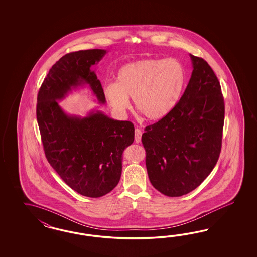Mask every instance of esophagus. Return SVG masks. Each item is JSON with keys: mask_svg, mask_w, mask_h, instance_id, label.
Here are the masks:
<instances>
[{"mask_svg": "<svg viewBox=\"0 0 257 257\" xmlns=\"http://www.w3.org/2000/svg\"><path fill=\"white\" fill-rule=\"evenodd\" d=\"M141 136H142V132L140 129H136L135 130V142L136 143H140L141 141Z\"/></svg>", "mask_w": 257, "mask_h": 257, "instance_id": "1", "label": "esophagus"}]
</instances>
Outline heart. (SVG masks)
Returning <instances> with one entry per match:
<instances>
[{"instance_id": "1", "label": "heart", "mask_w": 257, "mask_h": 257, "mask_svg": "<svg viewBox=\"0 0 257 257\" xmlns=\"http://www.w3.org/2000/svg\"><path fill=\"white\" fill-rule=\"evenodd\" d=\"M186 83V71L174 58H148L128 63L117 73V83L103 86L109 104L120 114L130 106L129 97L150 120L167 117L176 106Z\"/></svg>"}]
</instances>
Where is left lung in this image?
<instances>
[{
    "label": "left lung",
    "mask_w": 257,
    "mask_h": 257,
    "mask_svg": "<svg viewBox=\"0 0 257 257\" xmlns=\"http://www.w3.org/2000/svg\"><path fill=\"white\" fill-rule=\"evenodd\" d=\"M192 73L171 113L145 128L141 141L154 187L169 197L199 187L218 162L224 101L218 78L202 58L189 55Z\"/></svg>",
    "instance_id": "1"
}]
</instances>
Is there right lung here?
<instances>
[{"label":"right lung","instance_id":"add662e5","mask_svg":"<svg viewBox=\"0 0 257 257\" xmlns=\"http://www.w3.org/2000/svg\"><path fill=\"white\" fill-rule=\"evenodd\" d=\"M106 53L93 49L64 55L49 70L38 94L37 119L48 162L70 188L90 198L117 187L122 154L134 142L135 128L132 122L113 119L100 110L86 117L70 115L58 101L86 85L99 103H105L91 67Z\"/></svg>","mask_w":257,"mask_h":257}]
</instances>
